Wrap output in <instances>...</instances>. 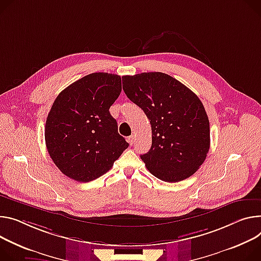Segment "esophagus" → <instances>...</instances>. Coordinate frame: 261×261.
<instances>
[{
    "label": "esophagus",
    "instance_id": "1",
    "mask_svg": "<svg viewBox=\"0 0 261 261\" xmlns=\"http://www.w3.org/2000/svg\"><path fill=\"white\" fill-rule=\"evenodd\" d=\"M134 139H135L134 135H131V136H129V137H128V139H127V140H128L129 145H133V144H134V141H135Z\"/></svg>",
    "mask_w": 261,
    "mask_h": 261
}]
</instances>
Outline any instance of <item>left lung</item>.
<instances>
[{"label": "left lung", "instance_id": "8db88e82", "mask_svg": "<svg viewBox=\"0 0 261 261\" xmlns=\"http://www.w3.org/2000/svg\"><path fill=\"white\" fill-rule=\"evenodd\" d=\"M126 96L144 110L152 128V147L140 155L147 169L165 182L194 175L210 147L209 120L196 93L159 72L123 76Z\"/></svg>", "mask_w": 261, "mask_h": 261}]
</instances>
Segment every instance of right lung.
I'll return each mask as SVG.
<instances>
[{
  "instance_id": "right-lung-1",
  "label": "right lung",
  "mask_w": 261,
  "mask_h": 261,
  "mask_svg": "<svg viewBox=\"0 0 261 261\" xmlns=\"http://www.w3.org/2000/svg\"><path fill=\"white\" fill-rule=\"evenodd\" d=\"M122 91L118 75L92 73L63 89L46 117L45 146L62 174L89 182L129 147L109 112Z\"/></svg>"
}]
</instances>
